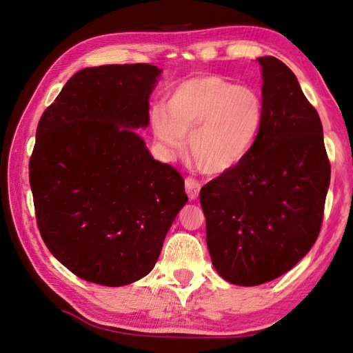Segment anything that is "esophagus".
Instances as JSON below:
<instances>
[{
    "instance_id": "esophagus-1",
    "label": "esophagus",
    "mask_w": 353,
    "mask_h": 353,
    "mask_svg": "<svg viewBox=\"0 0 353 353\" xmlns=\"http://www.w3.org/2000/svg\"><path fill=\"white\" fill-rule=\"evenodd\" d=\"M185 191L188 194V197L191 200H196L199 197V192H200V183L196 179L188 176L185 179Z\"/></svg>"
}]
</instances>
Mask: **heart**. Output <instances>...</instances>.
Returning <instances> with one entry per match:
<instances>
[{
    "instance_id": "heart-1",
    "label": "heart",
    "mask_w": 353,
    "mask_h": 353,
    "mask_svg": "<svg viewBox=\"0 0 353 353\" xmlns=\"http://www.w3.org/2000/svg\"><path fill=\"white\" fill-rule=\"evenodd\" d=\"M167 112L156 109L152 127L168 153H181L188 137L192 161L209 174L235 168L249 154L265 121L258 91L214 74L183 80L172 89Z\"/></svg>"
}]
</instances>
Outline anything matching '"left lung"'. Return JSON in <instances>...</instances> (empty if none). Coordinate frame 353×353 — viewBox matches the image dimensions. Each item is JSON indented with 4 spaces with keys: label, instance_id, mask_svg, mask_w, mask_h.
I'll return each mask as SVG.
<instances>
[{
    "label": "left lung",
    "instance_id": "8db88e82",
    "mask_svg": "<svg viewBox=\"0 0 353 353\" xmlns=\"http://www.w3.org/2000/svg\"><path fill=\"white\" fill-rule=\"evenodd\" d=\"M265 121L235 168L200 191L206 243L224 281L253 287L290 272L316 243L331 181L323 127L287 65L259 57Z\"/></svg>",
    "mask_w": 353,
    "mask_h": 353
}]
</instances>
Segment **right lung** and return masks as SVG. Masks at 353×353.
I'll return each instance as SVG.
<instances>
[{
  "label": "right lung",
  "mask_w": 353,
  "mask_h": 353,
  "mask_svg": "<svg viewBox=\"0 0 353 353\" xmlns=\"http://www.w3.org/2000/svg\"><path fill=\"white\" fill-rule=\"evenodd\" d=\"M159 74L148 63L81 70L37 124V228L52 256L88 282L121 287L152 272L188 201L181 172L154 161L133 130L148 124Z\"/></svg>",
  "instance_id": "1"
}]
</instances>
